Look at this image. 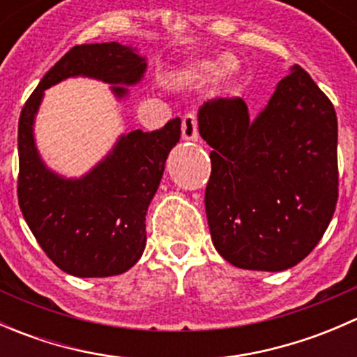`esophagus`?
<instances>
[{"mask_svg":"<svg viewBox=\"0 0 357 357\" xmlns=\"http://www.w3.org/2000/svg\"><path fill=\"white\" fill-rule=\"evenodd\" d=\"M181 135L183 139H188V142L199 139V121H197V117L193 114H186L183 117Z\"/></svg>","mask_w":357,"mask_h":357,"instance_id":"obj_1","label":"esophagus"}]
</instances>
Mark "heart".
I'll list each match as a JSON object with an SVG mask.
<instances>
[{
  "label": "heart",
  "mask_w": 357,
  "mask_h": 357,
  "mask_svg": "<svg viewBox=\"0 0 357 357\" xmlns=\"http://www.w3.org/2000/svg\"><path fill=\"white\" fill-rule=\"evenodd\" d=\"M229 60H219V62H202L197 63L195 67H192V75L199 79H214L215 75L221 74V70L225 66H228Z\"/></svg>",
  "instance_id": "obj_1"
}]
</instances>
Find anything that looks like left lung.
<instances>
[{
  "label": "left lung",
  "instance_id": "1",
  "mask_svg": "<svg viewBox=\"0 0 357 357\" xmlns=\"http://www.w3.org/2000/svg\"><path fill=\"white\" fill-rule=\"evenodd\" d=\"M199 132L212 146L205 212L215 250L255 271L307 257L338 200L337 114L311 75L291 68L255 121L238 96L208 100Z\"/></svg>",
  "mask_w": 357,
  "mask_h": 357
}]
</instances>
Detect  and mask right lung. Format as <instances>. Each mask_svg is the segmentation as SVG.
Returning <instances> with one entry per match:
<instances>
[{
	"label": "right lung",
	"instance_id": "right-lung-1",
	"mask_svg": "<svg viewBox=\"0 0 357 357\" xmlns=\"http://www.w3.org/2000/svg\"><path fill=\"white\" fill-rule=\"evenodd\" d=\"M145 67L142 56L119 43L77 45L46 72L20 112V211L39 247L68 275H121L142 257L146 208L158 188L165 158L179 142L181 121L172 119L152 132L131 131L98 167L82 179L68 181L39 160L32 138L34 114L43 91L62 79L81 74L112 84H132L142 79ZM114 91L126 95L119 86Z\"/></svg>",
	"mask_w": 357,
	"mask_h": 357
}]
</instances>
